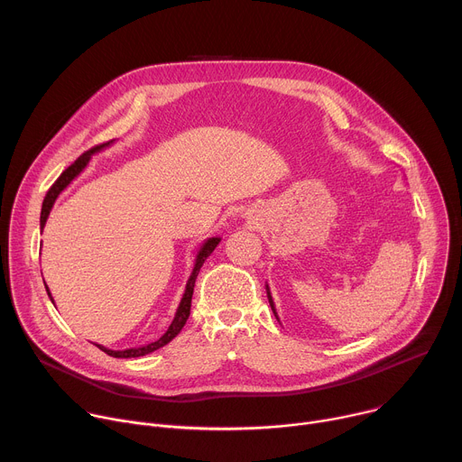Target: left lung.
Wrapping results in <instances>:
<instances>
[{"mask_svg":"<svg viewBox=\"0 0 462 462\" xmlns=\"http://www.w3.org/2000/svg\"><path fill=\"white\" fill-rule=\"evenodd\" d=\"M267 287V298H269V303H271V309H273V312H274V316H276V319L280 321V318H278V312H276V307H274V300H273V294H271V289H269V285H265Z\"/></svg>","mask_w":462,"mask_h":462,"instance_id":"left-lung-1","label":"left lung"}]
</instances>
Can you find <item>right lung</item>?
Listing matches in <instances>:
<instances>
[{
	"instance_id": "1",
	"label": "right lung",
	"mask_w": 462,
	"mask_h": 462,
	"mask_svg": "<svg viewBox=\"0 0 462 462\" xmlns=\"http://www.w3.org/2000/svg\"><path fill=\"white\" fill-rule=\"evenodd\" d=\"M111 144H113V141H109V143H106V144H100V146H97V148H91L89 152H86L84 155H80L68 170H65V171L56 179V182L49 188V191H47V195H45V199H43V205H42L40 230H43V226H45V223H47V217H49V214H51V210H52V207H54V203H56V199H58V195H60L65 188H68V186L86 170V166L89 164V161H91V157H93L95 153L102 152L104 148H107V146H111ZM219 241H221V237H208V239L199 246V250H197L195 263H193V271H191V274H189V278H188V282H186V289H184V294H182L180 303H179V307H177V312H175V316H173V321L170 323L168 331H166L159 340H155V342H152V344H146V346H141V347H129V349H122V351H113V349H107V347L98 346V344H97V347L102 349L106 355H109V356H113V358H137V356L150 355V353H153V351L164 347L166 344H170V342L180 333V328L184 327V323H186V319H188V316H189L191 296H193V287H195L197 274H199V271H201V267H203V263H205L207 257L216 250V246L219 245ZM43 283H45V282H43ZM45 289H47V294H49V298H51V301H52V296H51V291H49L47 285H45ZM52 303H54V301H52Z\"/></svg>"
}]
</instances>
